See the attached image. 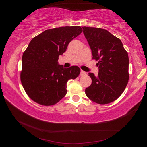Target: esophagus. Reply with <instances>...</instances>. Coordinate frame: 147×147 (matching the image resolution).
I'll list each match as a JSON object with an SVG mask.
<instances>
[{
	"label": "esophagus",
	"mask_w": 147,
	"mask_h": 147,
	"mask_svg": "<svg viewBox=\"0 0 147 147\" xmlns=\"http://www.w3.org/2000/svg\"><path fill=\"white\" fill-rule=\"evenodd\" d=\"M86 74V73L85 71H82V70H81V71H80V76H85Z\"/></svg>",
	"instance_id": "34e87169"
}]
</instances>
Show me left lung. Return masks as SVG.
Instances as JSON below:
<instances>
[{"instance_id": "obj_1", "label": "left lung", "mask_w": 147, "mask_h": 147, "mask_svg": "<svg viewBox=\"0 0 147 147\" xmlns=\"http://www.w3.org/2000/svg\"><path fill=\"white\" fill-rule=\"evenodd\" d=\"M83 33L98 61L97 76L89 73L92 84L85 90L87 97L97 104L114 102L123 93L129 79V59L120 39L105 29L83 27Z\"/></svg>"}]
</instances>
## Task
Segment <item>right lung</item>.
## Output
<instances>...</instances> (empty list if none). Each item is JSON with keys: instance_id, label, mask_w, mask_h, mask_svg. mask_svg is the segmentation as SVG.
<instances>
[{"instance_id": "1", "label": "right lung", "mask_w": 147, "mask_h": 147, "mask_svg": "<svg viewBox=\"0 0 147 147\" xmlns=\"http://www.w3.org/2000/svg\"><path fill=\"white\" fill-rule=\"evenodd\" d=\"M82 32L80 26L47 29L31 40L22 57L21 81L28 96L43 106H52L67 94L69 80L80 74L78 66L67 69L58 64L59 56Z\"/></svg>"}]
</instances>
